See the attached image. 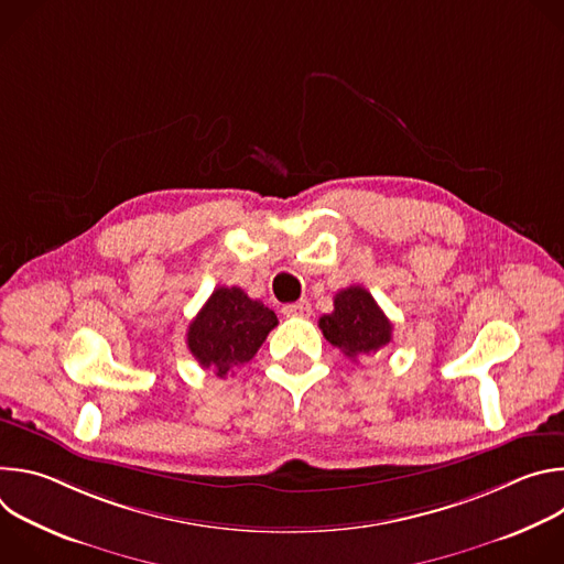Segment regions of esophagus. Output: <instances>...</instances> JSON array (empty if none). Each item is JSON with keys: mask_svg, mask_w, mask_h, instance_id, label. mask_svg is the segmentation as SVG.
Segmentation results:
<instances>
[{"mask_svg": "<svg viewBox=\"0 0 564 564\" xmlns=\"http://www.w3.org/2000/svg\"><path fill=\"white\" fill-rule=\"evenodd\" d=\"M285 316H310L312 314V307L307 301H296V303H288L283 305L281 310Z\"/></svg>", "mask_w": 564, "mask_h": 564, "instance_id": "obj_1", "label": "esophagus"}]
</instances>
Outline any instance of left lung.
Returning <instances> with one entry per match:
<instances>
[{
	"label": "left lung",
	"mask_w": 564,
	"mask_h": 564,
	"mask_svg": "<svg viewBox=\"0 0 564 564\" xmlns=\"http://www.w3.org/2000/svg\"><path fill=\"white\" fill-rule=\"evenodd\" d=\"M318 328L350 359L375 355L392 339V324L372 294L361 285L337 292L335 310L318 318Z\"/></svg>",
	"instance_id": "obj_1"
}]
</instances>
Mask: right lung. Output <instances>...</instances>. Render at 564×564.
Instances as JSON below:
<instances>
[{
    "instance_id": "add662e5",
    "label": "right lung",
    "mask_w": 564,
    "mask_h": 564,
    "mask_svg": "<svg viewBox=\"0 0 564 564\" xmlns=\"http://www.w3.org/2000/svg\"><path fill=\"white\" fill-rule=\"evenodd\" d=\"M276 324V314L240 288H216L189 324L187 346L203 368L225 377L259 352Z\"/></svg>"
}]
</instances>
